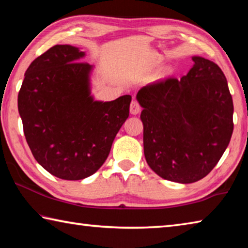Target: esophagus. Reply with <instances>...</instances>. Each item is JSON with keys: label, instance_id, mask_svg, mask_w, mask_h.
Here are the masks:
<instances>
[{"label": "esophagus", "instance_id": "obj_1", "mask_svg": "<svg viewBox=\"0 0 248 248\" xmlns=\"http://www.w3.org/2000/svg\"><path fill=\"white\" fill-rule=\"evenodd\" d=\"M140 111H141V107L139 103H138L137 100H132L131 105H130V112H131V115H138Z\"/></svg>", "mask_w": 248, "mask_h": 248}]
</instances>
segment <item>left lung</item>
<instances>
[{"instance_id":"8db88e82","label":"left lung","mask_w":248,"mask_h":248,"mask_svg":"<svg viewBox=\"0 0 248 248\" xmlns=\"http://www.w3.org/2000/svg\"><path fill=\"white\" fill-rule=\"evenodd\" d=\"M180 79L166 78L138 92L143 108L144 156L159 177L179 184L198 182L212 170L233 133V100L222 70L192 57Z\"/></svg>"}]
</instances>
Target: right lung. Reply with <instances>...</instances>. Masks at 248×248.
<instances>
[{"label": "right lung", "instance_id": "obj_1", "mask_svg": "<svg viewBox=\"0 0 248 248\" xmlns=\"http://www.w3.org/2000/svg\"><path fill=\"white\" fill-rule=\"evenodd\" d=\"M86 53L57 45L28 66L18 93V112L33 157L58 178L79 180L96 173L129 117L131 96L95 100L94 65Z\"/></svg>", "mask_w": 248, "mask_h": 248}]
</instances>
